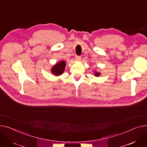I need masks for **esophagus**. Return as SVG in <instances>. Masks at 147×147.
<instances>
[{"mask_svg": "<svg viewBox=\"0 0 147 147\" xmlns=\"http://www.w3.org/2000/svg\"><path fill=\"white\" fill-rule=\"evenodd\" d=\"M81 56H76L75 57V60L76 61H77V62H78V61H80V60H81Z\"/></svg>", "mask_w": 147, "mask_h": 147, "instance_id": "esophagus-1", "label": "esophagus"}]
</instances>
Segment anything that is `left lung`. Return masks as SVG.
<instances>
[{
    "mask_svg": "<svg viewBox=\"0 0 147 147\" xmlns=\"http://www.w3.org/2000/svg\"><path fill=\"white\" fill-rule=\"evenodd\" d=\"M100 72H96V71H94V76H97V77H98V76H99L100 75Z\"/></svg>",
    "mask_w": 147,
    "mask_h": 147,
    "instance_id": "1",
    "label": "left lung"
}]
</instances>
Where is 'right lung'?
I'll return each mask as SVG.
<instances>
[{
  "mask_svg": "<svg viewBox=\"0 0 147 147\" xmlns=\"http://www.w3.org/2000/svg\"><path fill=\"white\" fill-rule=\"evenodd\" d=\"M66 67V62L64 60H62L57 62L51 68V74L55 76H59L63 74Z\"/></svg>",
  "mask_w": 147,
  "mask_h": 147,
  "instance_id": "add662e5",
  "label": "right lung"
}]
</instances>
